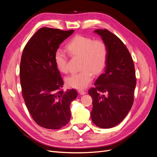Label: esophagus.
<instances>
[{
	"instance_id": "1",
	"label": "esophagus",
	"mask_w": 157,
	"mask_h": 157,
	"mask_svg": "<svg viewBox=\"0 0 157 157\" xmlns=\"http://www.w3.org/2000/svg\"><path fill=\"white\" fill-rule=\"evenodd\" d=\"M78 92L80 95H84V94H86V92H84V90H78Z\"/></svg>"
}]
</instances>
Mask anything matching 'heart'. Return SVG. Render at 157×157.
<instances>
[{"instance_id": "1", "label": "heart", "mask_w": 157, "mask_h": 157, "mask_svg": "<svg viewBox=\"0 0 157 157\" xmlns=\"http://www.w3.org/2000/svg\"><path fill=\"white\" fill-rule=\"evenodd\" d=\"M69 53L73 57H80V67L82 69L66 78L68 86L81 90L86 88L94 77L105 67L107 59V47L101 40L78 35L75 36L67 45ZM55 63L58 69L63 73L69 71L68 56L66 52L58 49L55 52Z\"/></svg>"}]
</instances>
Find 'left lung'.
I'll return each mask as SVG.
<instances>
[{"label":"left lung","instance_id":"8db88e82","mask_svg":"<svg viewBox=\"0 0 157 157\" xmlns=\"http://www.w3.org/2000/svg\"><path fill=\"white\" fill-rule=\"evenodd\" d=\"M94 32L105 43L108 54L103 73L88 91L93 105L90 115L97 126L111 128L122 121L133 105L135 67L129 51L119 38L107 29Z\"/></svg>","mask_w":157,"mask_h":157}]
</instances>
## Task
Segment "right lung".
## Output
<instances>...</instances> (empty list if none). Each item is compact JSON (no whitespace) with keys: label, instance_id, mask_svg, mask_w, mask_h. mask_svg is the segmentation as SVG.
I'll return each instance as SVG.
<instances>
[{"label":"right lung","instance_id":"add662e5","mask_svg":"<svg viewBox=\"0 0 157 157\" xmlns=\"http://www.w3.org/2000/svg\"><path fill=\"white\" fill-rule=\"evenodd\" d=\"M73 30L42 27L23 49L20 76L22 96L37 124L47 129H59L71 118L70 105L77 97L75 90H59L63 82L54 55Z\"/></svg>","mask_w":157,"mask_h":157}]
</instances>
